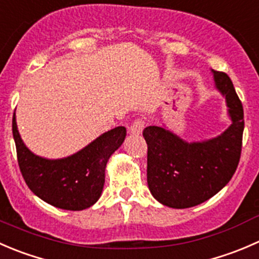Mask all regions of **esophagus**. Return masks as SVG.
Instances as JSON below:
<instances>
[{
	"mask_svg": "<svg viewBox=\"0 0 259 259\" xmlns=\"http://www.w3.org/2000/svg\"><path fill=\"white\" fill-rule=\"evenodd\" d=\"M143 128H145V121L143 119H136L130 126V132L132 135H141Z\"/></svg>",
	"mask_w": 259,
	"mask_h": 259,
	"instance_id": "34e87169",
	"label": "esophagus"
}]
</instances>
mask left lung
Segmentation results:
<instances>
[{
  "mask_svg": "<svg viewBox=\"0 0 259 259\" xmlns=\"http://www.w3.org/2000/svg\"><path fill=\"white\" fill-rule=\"evenodd\" d=\"M214 87L225 98L230 126L217 137L183 140L165 126L143 130L147 142V184L162 205L185 209L219 193L237 170L244 130L243 106L229 76L211 70Z\"/></svg>",
  "mask_w": 259,
  "mask_h": 259,
  "instance_id": "left-lung-1",
  "label": "left lung"
}]
</instances>
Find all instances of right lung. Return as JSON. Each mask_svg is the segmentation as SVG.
<instances>
[{
    "instance_id": "1",
    "label": "right lung",
    "mask_w": 259,
    "mask_h": 259,
    "mask_svg": "<svg viewBox=\"0 0 259 259\" xmlns=\"http://www.w3.org/2000/svg\"><path fill=\"white\" fill-rule=\"evenodd\" d=\"M12 133L20 170L30 190L50 205L76 211L91 208L101 198L107 162L121 147L127 131L122 126L107 131L63 158H46L31 152L20 136L15 113Z\"/></svg>"
}]
</instances>
